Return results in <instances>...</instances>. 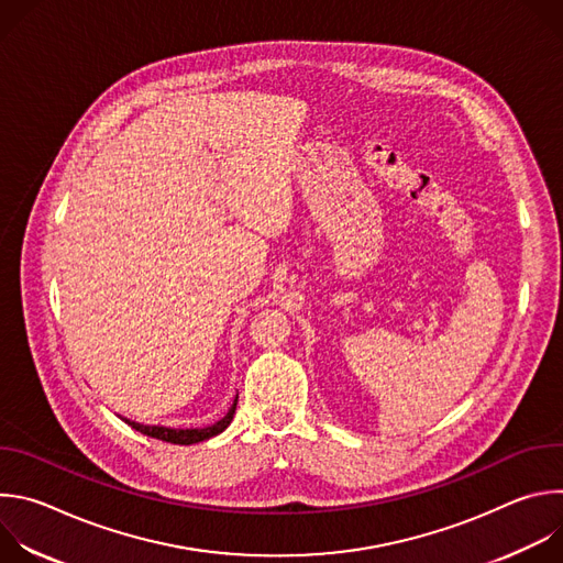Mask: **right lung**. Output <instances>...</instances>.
I'll list each match as a JSON object with an SVG mask.
<instances>
[{"label": "right lung", "mask_w": 563, "mask_h": 563, "mask_svg": "<svg viewBox=\"0 0 563 563\" xmlns=\"http://www.w3.org/2000/svg\"><path fill=\"white\" fill-rule=\"evenodd\" d=\"M235 406H238V396L233 398V406L229 408V412L220 421H216L211 426H205V428H165V426H144V423H135V421H129V419H122V421L129 423L133 430L146 434V437L167 441V443H176V445H191V443H200V441H207V439L224 432L229 428V423L233 421Z\"/></svg>", "instance_id": "1"}]
</instances>
